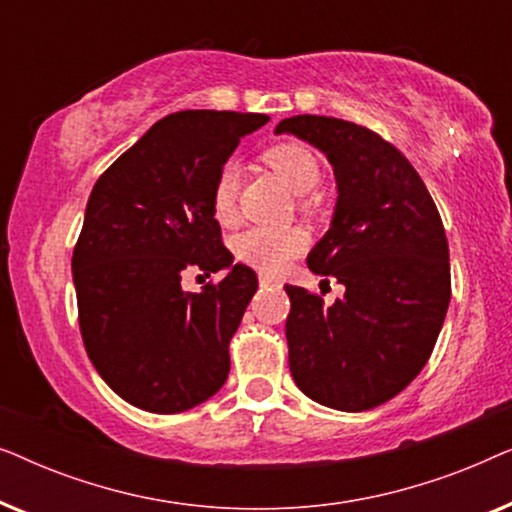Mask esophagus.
Wrapping results in <instances>:
<instances>
[{
  "label": "esophagus",
  "mask_w": 512,
  "mask_h": 512,
  "mask_svg": "<svg viewBox=\"0 0 512 512\" xmlns=\"http://www.w3.org/2000/svg\"><path fill=\"white\" fill-rule=\"evenodd\" d=\"M258 282H261V286H279L277 279H272V277H268V275L258 277Z\"/></svg>",
  "instance_id": "obj_1"
}]
</instances>
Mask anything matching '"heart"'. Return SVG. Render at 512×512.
I'll return each instance as SVG.
<instances>
[{
	"mask_svg": "<svg viewBox=\"0 0 512 512\" xmlns=\"http://www.w3.org/2000/svg\"><path fill=\"white\" fill-rule=\"evenodd\" d=\"M268 165L293 193L305 195L317 188L321 179L319 160L303 144H277L268 151ZM237 184L240 170L235 163H226L216 174L212 186V212L216 221L230 223L235 219ZM307 237L303 230H272V228H249L235 237V256L251 268L275 275L305 249Z\"/></svg>",
	"mask_w": 512,
	"mask_h": 512,
	"instance_id": "b5f03b06",
	"label": "heart"
}]
</instances>
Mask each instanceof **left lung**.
<instances>
[{"label": "left lung", "mask_w": 512, "mask_h": 512, "mask_svg": "<svg viewBox=\"0 0 512 512\" xmlns=\"http://www.w3.org/2000/svg\"><path fill=\"white\" fill-rule=\"evenodd\" d=\"M296 135L333 167L331 226L307 256L314 275L345 296L300 286L286 319L289 368L312 401L342 412L387 403L426 366L450 305L443 221L410 160L373 130L331 116H291L275 135Z\"/></svg>", "instance_id": "obj_1"}]
</instances>
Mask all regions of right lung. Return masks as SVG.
Returning <instances> with one entry per match:
<instances>
[{
	"label": "right lung",
	"mask_w": 512,
	"mask_h": 512,
	"mask_svg": "<svg viewBox=\"0 0 512 512\" xmlns=\"http://www.w3.org/2000/svg\"><path fill=\"white\" fill-rule=\"evenodd\" d=\"M268 121L212 109L165 116L90 193L72 258L83 345L135 408L191 410L228 380L230 338L258 279L221 244L212 186L240 139ZM188 267L227 277L191 294L180 289Z\"/></svg>",
	"instance_id": "add662e5"
}]
</instances>
